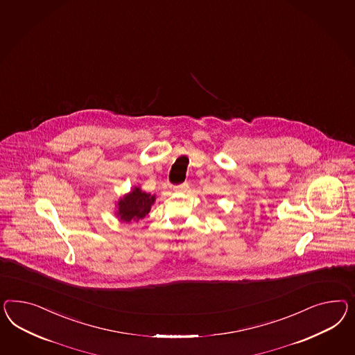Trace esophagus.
I'll use <instances>...</instances> for the list:
<instances>
[{
  "label": "esophagus",
  "instance_id": "esophagus-1",
  "mask_svg": "<svg viewBox=\"0 0 355 355\" xmlns=\"http://www.w3.org/2000/svg\"><path fill=\"white\" fill-rule=\"evenodd\" d=\"M189 187V183L183 182L181 184H178V186H174V190L175 191H183V190H186Z\"/></svg>",
  "mask_w": 355,
  "mask_h": 355
}]
</instances>
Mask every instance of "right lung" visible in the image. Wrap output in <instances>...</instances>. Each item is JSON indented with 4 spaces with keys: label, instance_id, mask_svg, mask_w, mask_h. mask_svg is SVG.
Listing matches in <instances>:
<instances>
[{
    "label": "right lung",
    "instance_id": "obj_1",
    "mask_svg": "<svg viewBox=\"0 0 355 355\" xmlns=\"http://www.w3.org/2000/svg\"><path fill=\"white\" fill-rule=\"evenodd\" d=\"M153 202L155 196L135 187L133 191L119 202L120 220L125 222L142 220L151 209Z\"/></svg>",
    "mask_w": 355,
    "mask_h": 355
}]
</instances>
